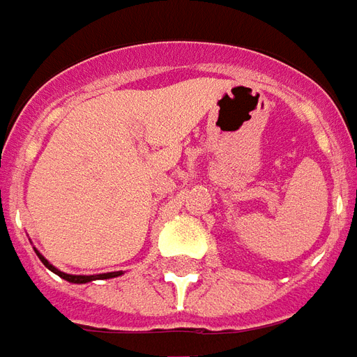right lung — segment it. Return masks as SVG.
I'll return each instance as SVG.
<instances>
[{
    "instance_id": "1",
    "label": "right lung",
    "mask_w": 357,
    "mask_h": 357,
    "mask_svg": "<svg viewBox=\"0 0 357 357\" xmlns=\"http://www.w3.org/2000/svg\"><path fill=\"white\" fill-rule=\"evenodd\" d=\"M36 254H38V252H36ZM38 257L42 259V264H44L45 267L50 269V271H53L55 275H59L61 279L69 280V282H77V284H84V282H90V280H93V279H113V277H119V275H123L121 271L103 273V275H88V277H86V275H67V273H63V271H59V269H55V267H53V265L50 264V261H47V259H45L42 254H38Z\"/></svg>"
}]
</instances>
